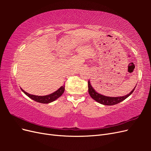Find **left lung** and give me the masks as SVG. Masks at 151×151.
<instances>
[{
  "label": "left lung",
  "mask_w": 151,
  "mask_h": 151,
  "mask_svg": "<svg viewBox=\"0 0 151 151\" xmlns=\"http://www.w3.org/2000/svg\"><path fill=\"white\" fill-rule=\"evenodd\" d=\"M135 87L134 88V89H132V91L129 94H127L126 96H124L109 97V96H104L97 93L93 88L92 86H91L89 80L88 81V92L89 95L91 96V97L93 99H94L96 101H97L98 103L104 105H108V106H111V105L116 104L123 101V100H125L126 98H127L130 94H132V93L134 92Z\"/></svg>",
  "instance_id": "8db88e82"
}]
</instances>
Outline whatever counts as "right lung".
<instances>
[{"label":"right lung","instance_id":"obj_1","mask_svg":"<svg viewBox=\"0 0 151 151\" xmlns=\"http://www.w3.org/2000/svg\"><path fill=\"white\" fill-rule=\"evenodd\" d=\"M21 89L26 96H28L29 98L34 100V101L38 103H41L47 104V103H50L54 101L55 100H56L59 97L61 96L65 91V86H61L60 88H59L58 90H57L56 91H55L54 93L48 95H46V96H36V95L30 94L28 93H26V91H24L21 88Z\"/></svg>","mask_w":151,"mask_h":151}]
</instances>
